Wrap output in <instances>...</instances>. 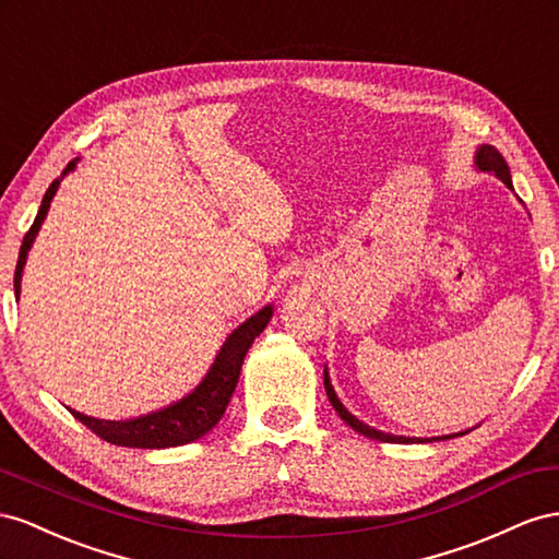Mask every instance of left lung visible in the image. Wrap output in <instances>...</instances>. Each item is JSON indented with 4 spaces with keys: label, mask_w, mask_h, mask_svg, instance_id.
I'll use <instances>...</instances> for the list:
<instances>
[{
    "label": "left lung",
    "mask_w": 559,
    "mask_h": 559,
    "mask_svg": "<svg viewBox=\"0 0 559 559\" xmlns=\"http://www.w3.org/2000/svg\"><path fill=\"white\" fill-rule=\"evenodd\" d=\"M475 166L480 168V170H485V173H493L497 175V178L508 187V189H513V180H510V170H508V164H506V158L501 156V152L497 150V147H491V145H483V147H477V152H475ZM323 384H325V393H328V401L332 403V407H334V412L340 414V417L354 428V430H358L360 436H365V438H372V440H379V442H395V444H412V442H428L426 438H405V436H391V433H381V430H377V428H372V426H368V424H362L360 419H356L354 414H350L342 403H340V397H337V393H334V389H332V384H330V374H328V368H325V372H323ZM456 436H464V433H456ZM448 438H452V436H442V438H430V440H448Z\"/></svg>",
    "instance_id": "8db88e82"
}]
</instances>
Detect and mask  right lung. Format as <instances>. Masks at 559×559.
I'll use <instances>...</instances> for the list:
<instances>
[{
  "label": "right lung",
  "instance_id": "1",
  "mask_svg": "<svg viewBox=\"0 0 559 559\" xmlns=\"http://www.w3.org/2000/svg\"><path fill=\"white\" fill-rule=\"evenodd\" d=\"M79 158L68 164V168L60 173V178L51 182V187L46 189V194L41 199L39 213L32 222L29 231L23 238V246L19 252V264H15V276H13V288L15 295H21V276H23V266L27 260V250L32 248V241L41 227V222L49 213V205L56 197L58 185L70 170H74ZM271 313H274V307H264L254 316H250L246 323L238 325L227 342L222 344L219 354L215 356V362L211 365L209 374L201 379V384L180 397L178 403H170L164 409H156L150 414H142V417L135 419H126V421H107V419H93L86 417L82 412H74V419L82 421L86 428H91L95 436L111 442V444H121V448H140V450H164V448H178V444L194 442L203 438L209 430L222 419L225 414L231 393L238 384V374H241V365L248 354V348L252 346L254 337H260V332L266 328Z\"/></svg>",
  "mask_w": 559,
  "mask_h": 559
}]
</instances>
